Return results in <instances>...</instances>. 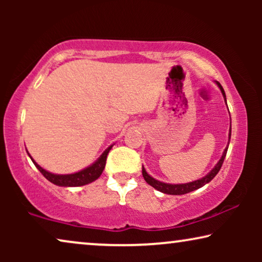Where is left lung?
Returning <instances> with one entry per match:
<instances>
[{
  "instance_id": "8db88e82",
  "label": "left lung",
  "mask_w": 262,
  "mask_h": 262,
  "mask_svg": "<svg viewBox=\"0 0 262 262\" xmlns=\"http://www.w3.org/2000/svg\"><path fill=\"white\" fill-rule=\"evenodd\" d=\"M218 85V88L221 89L222 92V95H223L224 98V101L227 103V96H225V92L223 87H222L220 82H214ZM228 107V105H227ZM230 137H231V123H230V128H229V141H228V145L225 146L223 154H222L221 159L218 162L216 163V166H214L212 169H211L209 173H207L205 177L198 179V180H194V181H191V182H186V184H167V182H162V181H159L156 180L155 178H152L151 175H149L146 173L145 168L142 167V174H143V178H144V180L148 182L150 186H152L154 188L157 189V191L162 192V193H166V194H171V195H181V194H186V193H189V192H193L195 191V189H198L200 187H203V186H205L206 184H209V182L212 180V179L216 177L218 171H220L222 164L224 162V159H225V155H227V151H228V146H229V143H230Z\"/></svg>"
}]
</instances>
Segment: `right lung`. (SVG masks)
Listing matches in <instances>:
<instances>
[{"mask_svg": "<svg viewBox=\"0 0 262 262\" xmlns=\"http://www.w3.org/2000/svg\"><path fill=\"white\" fill-rule=\"evenodd\" d=\"M112 145H110L105 151H103L98 160L95 161L94 163H92L91 166L83 168V169L76 171V173L71 174H55L51 173V171L44 169V168L39 166V164L35 162V161L32 159V156L28 154V156L31 157L32 162L34 163V166L38 168L39 171L44 175V177L48 179L50 182L55 184L57 186H62V187H80V186H84L91 184V182L95 181L96 179L100 178V175L102 174L103 169H105L106 166V159L107 155H108L110 150L112 149Z\"/></svg>", "mask_w": 262, "mask_h": 262, "instance_id": "obj_1", "label": "right lung"}]
</instances>
